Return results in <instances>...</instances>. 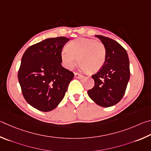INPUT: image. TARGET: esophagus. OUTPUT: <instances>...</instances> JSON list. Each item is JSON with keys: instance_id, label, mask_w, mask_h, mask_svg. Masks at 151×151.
I'll return each mask as SVG.
<instances>
[{"instance_id": "obj_1", "label": "esophagus", "mask_w": 151, "mask_h": 151, "mask_svg": "<svg viewBox=\"0 0 151 151\" xmlns=\"http://www.w3.org/2000/svg\"><path fill=\"white\" fill-rule=\"evenodd\" d=\"M74 76H75V78H79V79H81V78H82L83 77V76H82V75H81V74L79 73L78 72L74 73Z\"/></svg>"}]
</instances>
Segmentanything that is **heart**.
Returning a JSON list of instances; mask_svg holds the SVG:
<instances>
[{"label": "heart", "instance_id": "b5f03b06", "mask_svg": "<svg viewBox=\"0 0 151 151\" xmlns=\"http://www.w3.org/2000/svg\"><path fill=\"white\" fill-rule=\"evenodd\" d=\"M106 57V47L101 42L83 37L71 40L61 52V58L65 68H73L78 58L81 69L89 73L101 70Z\"/></svg>", "mask_w": 151, "mask_h": 151}]
</instances>
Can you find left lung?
<instances>
[{"label": "left lung", "instance_id": "obj_1", "mask_svg": "<svg viewBox=\"0 0 151 151\" xmlns=\"http://www.w3.org/2000/svg\"><path fill=\"white\" fill-rule=\"evenodd\" d=\"M107 50L105 64L101 70L92 75L93 88L88 93L93 101L101 107H109L119 102L125 93L130 78V68L127 52L114 40L96 35Z\"/></svg>", "mask_w": 151, "mask_h": 151}]
</instances>
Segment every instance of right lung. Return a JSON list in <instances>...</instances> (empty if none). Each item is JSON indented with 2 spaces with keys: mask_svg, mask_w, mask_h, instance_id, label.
<instances>
[{
  "mask_svg": "<svg viewBox=\"0 0 151 151\" xmlns=\"http://www.w3.org/2000/svg\"><path fill=\"white\" fill-rule=\"evenodd\" d=\"M66 37L44 40L32 45L21 60L18 79L24 97L31 106L44 112L62 101L74 73L62 67L61 52Z\"/></svg>",
  "mask_w": 151,
  "mask_h": 151,
  "instance_id": "obj_1",
  "label": "right lung"
}]
</instances>
